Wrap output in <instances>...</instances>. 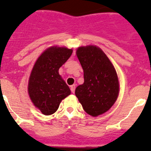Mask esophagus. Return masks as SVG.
<instances>
[{
    "mask_svg": "<svg viewBox=\"0 0 151 151\" xmlns=\"http://www.w3.org/2000/svg\"><path fill=\"white\" fill-rule=\"evenodd\" d=\"M75 88H76V85H73L70 86V90L72 93H74V92H75Z\"/></svg>",
    "mask_w": 151,
    "mask_h": 151,
    "instance_id": "34e87169",
    "label": "esophagus"
}]
</instances>
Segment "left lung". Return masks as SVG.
I'll list each match as a JSON object with an SVG mask.
<instances>
[{"mask_svg": "<svg viewBox=\"0 0 151 151\" xmlns=\"http://www.w3.org/2000/svg\"><path fill=\"white\" fill-rule=\"evenodd\" d=\"M76 54L84 70V83L76 88V96L87 114L93 117L103 114L110 110L118 96L117 72L97 46L79 47Z\"/></svg>", "mask_w": 151, "mask_h": 151, "instance_id": "8db88e82", "label": "left lung"}]
</instances>
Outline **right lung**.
<instances>
[{
	"mask_svg": "<svg viewBox=\"0 0 151 151\" xmlns=\"http://www.w3.org/2000/svg\"><path fill=\"white\" fill-rule=\"evenodd\" d=\"M72 49L53 46L39 56L32 69L28 93L37 108L45 115L54 114L70 89L59 75V69L70 57Z\"/></svg>",
	"mask_w": 151,
	"mask_h": 151,
	"instance_id": "obj_1",
	"label": "right lung"
}]
</instances>
